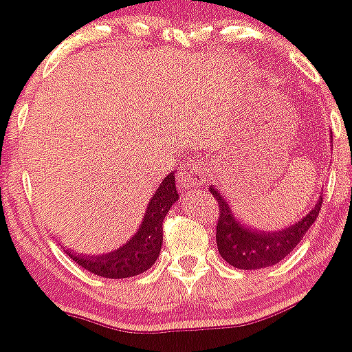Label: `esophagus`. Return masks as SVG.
Returning <instances> with one entry per match:
<instances>
[{"label":"esophagus","mask_w":352,"mask_h":352,"mask_svg":"<svg viewBox=\"0 0 352 352\" xmlns=\"http://www.w3.org/2000/svg\"><path fill=\"white\" fill-rule=\"evenodd\" d=\"M202 180H204V168H202V163L199 160H192L180 170L179 182L182 189H196L201 186Z\"/></svg>","instance_id":"esophagus-1"}]
</instances>
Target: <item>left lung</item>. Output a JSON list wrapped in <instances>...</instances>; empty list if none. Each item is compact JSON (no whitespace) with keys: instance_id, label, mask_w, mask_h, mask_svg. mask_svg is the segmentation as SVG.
Here are the masks:
<instances>
[{"instance_id":"1","label":"left lung","mask_w":352,"mask_h":352,"mask_svg":"<svg viewBox=\"0 0 352 352\" xmlns=\"http://www.w3.org/2000/svg\"><path fill=\"white\" fill-rule=\"evenodd\" d=\"M332 136V133H330ZM209 192L214 196L219 204V219L216 225V243L219 255L230 265L245 271H255L276 265L303 240L305 233L311 228L322 208V196L311 208L310 212L300 221L286 228L278 230H257L250 228L243 219L236 218L232 206L226 201L216 186H209Z\"/></svg>"}]
</instances>
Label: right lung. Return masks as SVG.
<instances>
[{
    "instance_id": "add662e5",
    "label": "right lung",
    "mask_w": 352,
    "mask_h": 352,
    "mask_svg": "<svg viewBox=\"0 0 352 352\" xmlns=\"http://www.w3.org/2000/svg\"><path fill=\"white\" fill-rule=\"evenodd\" d=\"M177 199L175 173L170 172L148 202L140 228L122 247L98 255L76 254L71 248H65V252L78 265L102 278L124 279L143 274L158 258L163 243V219Z\"/></svg>"
}]
</instances>
